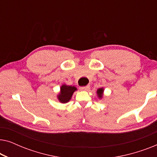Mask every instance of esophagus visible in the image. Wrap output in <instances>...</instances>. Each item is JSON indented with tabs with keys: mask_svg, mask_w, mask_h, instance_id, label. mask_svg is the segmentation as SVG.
<instances>
[{
	"mask_svg": "<svg viewBox=\"0 0 157 157\" xmlns=\"http://www.w3.org/2000/svg\"><path fill=\"white\" fill-rule=\"evenodd\" d=\"M80 89L81 91H89L90 89V86H83L80 87Z\"/></svg>",
	"mask_w": 157,
	"mask_h": 157,
	"instance_id": "esophagus-1",
	"label": "esophagus"
}]
</instances>
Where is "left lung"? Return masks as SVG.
Listing matches in <instances>:
<instances>
[{
	"mask_svg": "<svg viewBox=\"0 0 157 157\" xmlns=\"http://www.w3.org/2000/svg\"><path fill=\"white\" fill-rule=\"evenodd\" d=\"M104 87L99 88V89H98L97 91H96V95H97V97L99 98V99H102L103 98V96H104Z\"/></svg>",
	"mask_w": 157,
	"mask_h": 157,
	"instance_id": "8db88e82",
	"label": "left lung"
}]
</instances>
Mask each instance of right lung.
<instances>
[{
  "instance_id": "add662e5",
  "label": "right lung",
  "mask_w": 157,
  "mask_h": 157,
  "mask_svg": "<svg viewBox=\"0 0 157 157\" xmlns=\"http://www.w3.org/2000/svg\"><path fill=\"white\" fill-rule=\"evenodd\" d=\"M77 91V88L74 86H68L63 83L60 87V91L57 94L56 97L61 104H66L71 99L74 93Z\"/></svg>"
}]
</instances>
